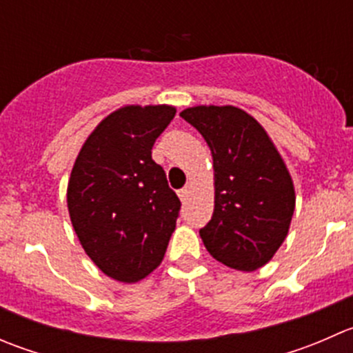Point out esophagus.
<instances>
[{"label":"esophagus","mask_w":353,"mask_h":353,"mask_svg":"<svg viewBox=\"0 0 353 353\" xmlns=\"http://www.w3.org/2000/svg\"><path fill=\"white\" fill-rule=\"evenodd\" d=\"M190 193H191V191H190V186H186V188H183V190H181L179 191V198H181V201H186V199L188 198H190Z\"/></svg>","instance_id":"esophagus-1"}]
</instances>
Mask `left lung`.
I'll return each mask as SVG.
<instances>
[{
  "instance_id": "obj_1",
  "label": "left lung",
  "mask_w": 353,
  "mask_h": 353,
  "mask_svg": "<svg viewBox=\"0 0 353 353\" xmlns=\"http://www.w3.org/2000/svg\"><path fill=\"white\" fill-rule=\"evenodd\" d=\"M208 143L215 206L199 230L225 266L254 272L285 241L295 210L294 181L265 128L234 105H194L179 114Z\"/></svg>"
}]
</instances>
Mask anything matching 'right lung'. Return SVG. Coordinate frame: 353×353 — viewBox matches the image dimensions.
<instances>
[{
  "label": "right lung",
  "mask_w": 353,
  "mask_h": 353,
  "mask_svg": "<svg viewBox=\"0 0 353 353\" xmlns=\"http://www.w3.org/2000/svg\"><path fill=\"white\" fill-rule=\"evenodd\" d=\"M176 108L123 105L81 145L66 203L81 248L116 282L137 283L162 263L181 201L152 147Z\"/></svg>",
  "instance_id": "obj_1"
}]
</instances>
